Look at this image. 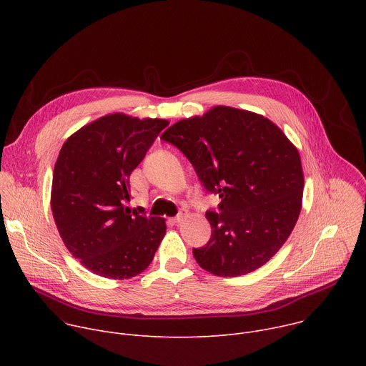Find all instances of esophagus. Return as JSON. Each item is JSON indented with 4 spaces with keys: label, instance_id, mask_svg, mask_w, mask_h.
<instances>
[{
    "label": "esophagus",
    "instance_id": "obj_1",
    "mask_svg": "<svg viewBox=\"0 0 366 366\" xmlns=\"http://www.w3.org/2000/svg\"><path fill=\"white\" fill-rule=\"evenodd\" d=\"M184 217H185V213H184V212H181L177 217H174V219H172V222H174V223H179Z\"/></svg>",
    "mask_w": 366,
    "mask_h": 366
}]
</instances>
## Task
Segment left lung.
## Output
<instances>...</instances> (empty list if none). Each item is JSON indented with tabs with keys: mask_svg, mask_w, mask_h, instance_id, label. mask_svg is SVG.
Listing matches in <instances>:
<instances>
[{
	"mask_svg": "<svg viewBox=\"0 0 366 366\" xmlns=\"http://www.w3.org/2000/svg\"><path fill=\"white\" fill-rule=\"evenodd\" d=\"M161 139L175 144L202 185L222 198L220 213L205 214L210 240L192 250L198 265L217 277L265 265L301 212L304 174L294 143L262 114L226 106L177 122Z\"/></svg>",
	"mask_w": 366,
	"mask_h": 366,
	"instance_id": "1",
	"label": "left lung"
}]
</instances>
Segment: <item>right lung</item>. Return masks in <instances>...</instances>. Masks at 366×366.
<instances>
[{
    "mask_svg": "<svg viewBox=\"0 0 366 366\" xmlns=\"http://www.w3.org/2000/svg\"><path fill=\"white\" fill-rule=\"evenodd\" d=\"M165 119L102 116L64 143L54 169L50 207L64 244L95 275L129 280L153 260L165 233L162 217L130 210V174Z\"/></svg>",
    "mask_w": 366,
    "mask_h": 366,
    "instance_id": "obj_1",
    "label": "right lung"
}]
</instances>
